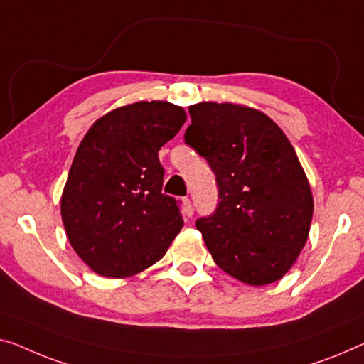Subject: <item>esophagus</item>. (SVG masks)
Listing matches in <instances>:
<instances>
[{
  "label": "esophagus",
  "instance_id": "obj_1",
  "mask_svg": "<svg viewBox=\"0 0 364 364\" xmlns=\"http://www.w3.org/2000/svg\"><path fill=\"white\" fill-rule=\"evenodd\" d=\"M183 214H184V217H191L194 214L193 203H191V199H189V198L183 199Z\"/></svg>",
  "mask_w": 364,
  "mask_h": 364
}]
</instances>
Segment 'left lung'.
Wrapping results in <instances>:
<instances>
[{"instance_id":"1","label":"left lung","mask_w":364,"mask_h":364,"mask_svg":"<svg viewBox=\"0 0 364 364\" xmlns=\"http://www.w3.org/2000/svg\"><path fill=\"white\" fill-rule=\"evenodd\" d=\"M184 142L208 160L219 203L198 230L217 267L242 283L283 278L306 245L314 213L307 176L267 114L232 102L189 106Z\"/></svg>"}]
</instances>
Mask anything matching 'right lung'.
<instances>
[{
	"label": "right lung",
	"instance_id": "add662e5",
	"mask_svg": "<svg viewBox=\"0 0 364 364\" xmlns=\"http://www.w3.org/2000/svg\"><path fill=\"white\" fill-rule=\"evenodd\" d=\"M184 122L181 106L140 101L100 117L81 140L60 210L70 245L95 273L137 274L180 234V203L161 193L159 150Z\"/></svg>",
	"mask_w": 364,
	"mask_h": 364
}]
</instances>
